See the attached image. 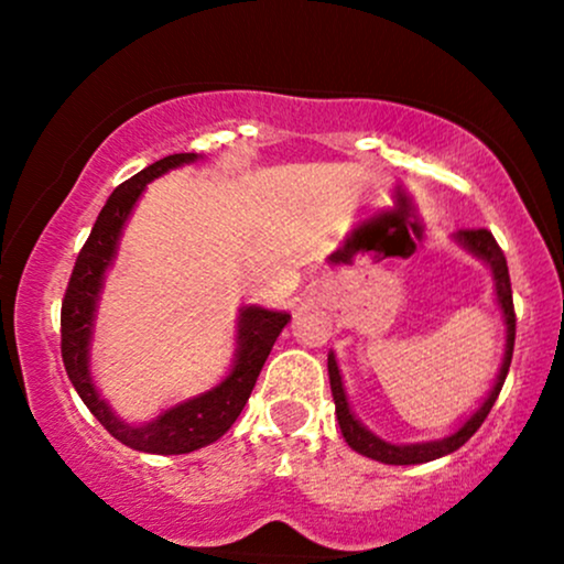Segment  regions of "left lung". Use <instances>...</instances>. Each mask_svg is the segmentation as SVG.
<instances>
[{"instance_id":"8db88e82","label":"left lung","mask_w":564,"mask_h":564,"mask_svg":"<svg viewBox=\"0 0 564 564\" xmlns=\"http://www.w3.org/2000/svg\"><path fill=\"white\" fill-rule=\"evenodd\" d=\"M453 241L462 246L467 254L480 260L485 268L490 270L494 275V294H496V304L501 310L503 318V332H507V341H503V358L501 366H498L496 381L490 387L488 394L482 398V403L464 419L451 435L440 437V440H426V443H390V440L379 437L377 432H371L368 426L360 422L358 413L352 411L349 405L347 390H345V379H341L339 364H336L334 349L328 352V381H332V394H334V405H336V419H339V430L345 435V443L360 456L373 458V462L381 464H394V467H405V464H426L435 462V458L448 456V453L462 448L467 440L480 430V424L485 422V416L494 408L498 392H501L503 379L509 373V364H511V349H514V304H511V283H509V268H507V257L503 251L498 249L496 238L490 236L488 230H458L453 232Z\"/></svg>"}]
</instances>
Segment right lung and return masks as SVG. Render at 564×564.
<instances>
[{
    "label": "right lung",
    "instance_id": "1",
    "mask_svg": "<svg viewBox=\"0 0 564 564\" xmlns=\"http://www.w3.org/2000/svg\"><path fill=\"white\" fill-rule=\"evenodd\" d=\"M200 159H204L200 153H174V156L145 166L124 185L116 187L97 215L87 243L76 257L61 310L63 364H66L70 384L79 392L84 405L119 443L140 453H156V456H180V453L198 451L204 445L217 443L230 430L232 422L241 416L251 390H254L257 377H260L278 334L291 321L286 310H270L260 307V304L238 307L236 349H232L228 373L212 390L164 408L151 422H127L97 390L93 373L97 307H100L108 270L113 268L116 254H119V243L129 217H132L134 206L140 204L148 183Z\"/></svg>",
    "mask_w": 564,
    "mask_h": 564
}]
</instances>
